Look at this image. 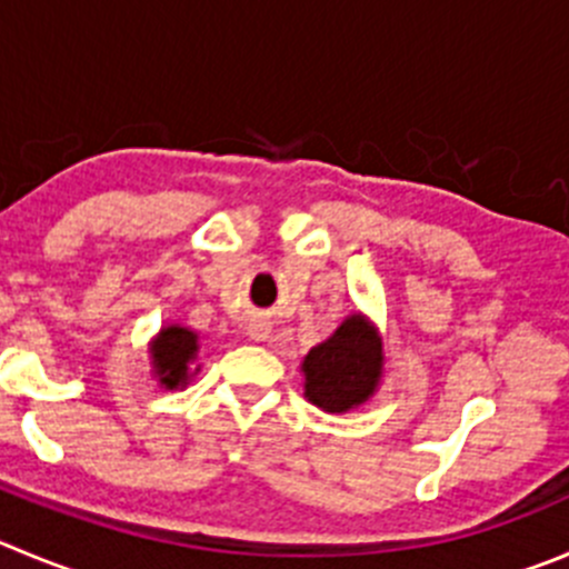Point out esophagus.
Segmentation results:
<instances>
[{
  "label": "esophagus",
  "instance_id": "1",
  "mask_svg": "<svg viewBox=\"0 0 569 569\" xmlns=\"http://www.w3.org/2000/svg\"><path fill=\"white\" fill-rule=\"evenodd\" d=\"M248 332H251L253 340L268 338V327H264V323H251V327H248Z\"/></svg>",
  "mask_w": 569,
  "mask_h": 569
}]
</instances>
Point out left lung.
I'll list each match as a JSON object with an SVG mask.
<instances>
[{"instance_id": "obj_1", "label": "left lung", "mask_w": 569, "mask_h": 569, "mask_svg": "<svg viewBox=\"0 0 569 569\" xmlns=\"http://www.w3.org/2000/svg\"><path fill=\"white\" fill-rule=\"evenodd\" d=\"M301 371L305 397L327 413H343L375 393L382 375V343L369 323L351 316L305 357Z\"/></svg>"}]
</instances>
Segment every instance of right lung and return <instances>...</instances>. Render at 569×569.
I'll return each mask as SVG.
<instances>
[{"instance_id": "right-lung-1", "label": "right lung", "mask_w": 569, "mask_h": 569, "mask_svg": "<svg viewBox=\"0 0 569 569\" xmlns=\"http://www.w3.org/2000/svg\"><path fill=\"white\" fill-rule=\"evenodd\" d=\"M150 351H153V366L161 386H187L189 366H192L194 351H198V338H194V332H189V329L183 327L161 329V335L156 338Z\"/></svg>"}]
</instances>
